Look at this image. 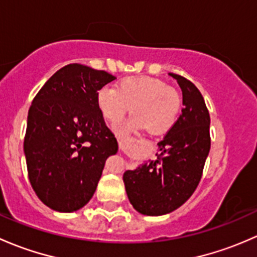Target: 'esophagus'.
Segmentation results:
<instances>
[{
	"label": "esophagus",
	"instance_id": "esophagus-1",
	"mask_svg": "<svg viewBox=\"0 0 257 257\" xmlns=\"http://www.w3.org/2000/svg\"><path fill=\"white\" fill-rule=\"evenodd\" d=\"M118 143H119V148H120V149H123V147H124V142L121 141V139H118Z\"/></svg>",
	"mask_w": 257,
	"mask_h": 257
}]
</instances>
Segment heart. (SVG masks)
Returning <instances> with one entry per match:
<instances>
[{"label":"heart","mask_w":257,"mask_h":257,"mask_svg":"<svg viewBox=\"0 0 257 257\" xmlns=\"http://www.w3.org/2000/svg\"><path fill=\"white\" fill-rule=\"evenodd\" d=\"M180 104L177 90L148 76L125 77L114 89L103 87L97 93L98 109L110 125H118L131 110L133 116L120 133L143 129L153 136L165 133L177 121Z\"/></svg>","instance_id":"1"}]
</instances>
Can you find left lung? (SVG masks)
<instances>
[{"instance_id": "1", "label": "left lung", "mask_w": 257, "mask_h": 257, "mask_svg": "<svg viewBox=\"0 0 257 257\" xmlns=\"http://www.w3.org/2000/svg\"><path fill=\"white\" fill-rule=\"evenodd\" d=\"M183 92L180 116L158 143L157 160L123 175L133 208L149 216L174 211L195 191L210 152V115L205 100L189 79L170 73Z\"/></svg>"}]
</instances>
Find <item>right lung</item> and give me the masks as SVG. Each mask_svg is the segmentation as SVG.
<instances>
[{
    "label": "right lung",
    "instance_id": "1",
    "mask_svg": "<svg viewBox=\"0 0 257 257\" xmlns=\"http://www.w3.org/2000/svg\"><path fill=\"white\" fill-rule=\"evenodd\" d=\"M115 77L83 64L57 71L32 100L25 150L30 183L48 208L77 211L92 199L105 160L118 152L97 105Z\"/></svg>",
    "mask_w": 257,
    "mask_h": 257
}]
</instances>
